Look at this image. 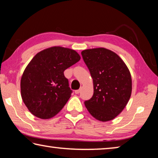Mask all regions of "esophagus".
<instances>
[{
    "instance_id": "obj_1",
    "label": "esophagus",
    "mask_w": 158,
    "mask_h": 158,
    "mask_svg": "<svg viewBox=\"0 0 158 158\" xmlns=\"http://www.w3.org/2000/svg\"><path fill=\"white\" fill-rule=\"evenodd\" d=\"M80 91H81V90H76L75 91H74V93H75V94H79Z\"/></svg>"
}]
</instances>
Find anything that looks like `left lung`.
<instances>
[{"label": "left lung", "mask_w": 158, "mask_h": 158, "mask_svg": "<svg viewBox=\"0 0 158 158\" xmlns=\"http://www.w3.org/2000/svg\"><path fill=\"white\" fill-rule=\"evenodd\" d=\"M81 55L93 83V95L85 106L96 120L106 122L123 110L132 93L129 69L116 53L106 48L85 49Z\"/></svg>", "instance_id": "8db88e82"}]
</instances>
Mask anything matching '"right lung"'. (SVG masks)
<instances>
[{"instance_id":"1","label":"right lung","mask_w":158,"mask_h":158,"mask_svg":"<svg viewBox=\"0 0 158 158\" xmlns=\"http://www.w3.org/2000/svg\"><path fill=\"white\" fill-rule=\"evenodd\" d=\"M76 51L55 46L41 51L26 66L21 78V95L29 111L41 119L54 117L71 97L64 71L79 61Z\"/></svg>"}]
</instances>
